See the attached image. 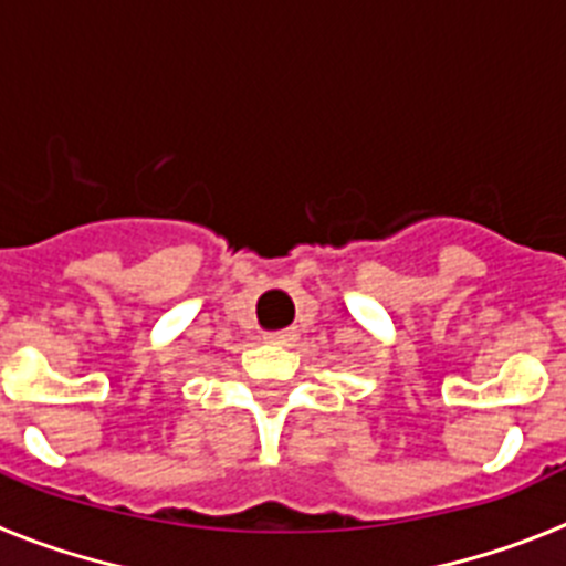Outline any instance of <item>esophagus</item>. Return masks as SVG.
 <instances>
[{
  "instance_id": "1",
  "label": "esophagus",
  "mask_w": 566,
  "mask_h": 566,
  "mask_svg": "<svg viewBox=\"0 0 566 566\" xmlns=\"http://www.w3.org/2000/svg\"><path fill=\"white\" fill-rule=\"evenodd\" d=\"M263 339L272 345H289L294 339V332H269V334H263Z\"/></svg>"
}]
</instances>
